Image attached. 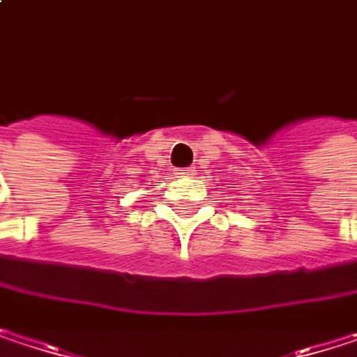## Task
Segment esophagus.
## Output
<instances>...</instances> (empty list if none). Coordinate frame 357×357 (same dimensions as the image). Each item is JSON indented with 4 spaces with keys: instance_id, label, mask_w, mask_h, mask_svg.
I'll return each mask as SVG.
<instances>
[{
    "instance_id": "esophagus-1",
    "label": "esophagus",
    "mask_w": 357,
    "mask_h": 357,
    "mask_svg": "<svg viewBox=\"0 0 357 357\" xmlns=\"http://www.w3.org/2000/svg\"><path fill=\"white\" fill-rule=\"evenodd\" d=\"M176 176H178V178H192V176H194V169H190V167H179V169H176Z\"/></svg>"
}]
</instances>
